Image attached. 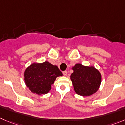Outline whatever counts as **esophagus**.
<instances>
[{
  "mask_svg": "<svg viewBox=\"0 0 125 125\" xmlns=\"http://www.w3.org/2000/svg\"><path fill=\"white\" fill-rule=\"evenodd\" d=\"M63 74L64 76H66L67 75V72H66V71H64V72H63Z\"/></svg>",
  "mask_w": 125,
  "mask_h": 125,
  "instance_id": "obj_1",
  "label": "esophagus"
}]
</instances>
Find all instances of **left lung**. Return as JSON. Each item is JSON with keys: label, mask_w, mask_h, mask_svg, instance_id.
<instances>
[{"label": "left lung", "mask_w": 125, "mask_h": 125, "mask_svg": "<svg viewBox=\"0 0 125 125\" xmlns=\"http://www.w3.org/2000/svg\"><path fill=\"white\" fill-rule=\"evenodd\" d=\"M71 80L77 94L88 96L98 90L101 83V73L93 66H85L80 63L73 68Z\"/></svg>", "instance_id": "obj_1"}]
</instances>
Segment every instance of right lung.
<instances>
[{
    "instance_id": "right-lung-1",
    "label": "right lung",
    "mask_w": 125,
    "mask_h": 125,
    "mask_svg": "<svg viewBox=\"0 0 125 125\" xmlns=\"http://www.w3.org/2000/svg\"><path fill=\"white\" fill-rule=\"evenodd\" d=\"M24 82L33 93L45 94L51 89L57 76H62L58 66L48 62L42 63H32L24 72Z\"/></svg>"
}]
</instances>
